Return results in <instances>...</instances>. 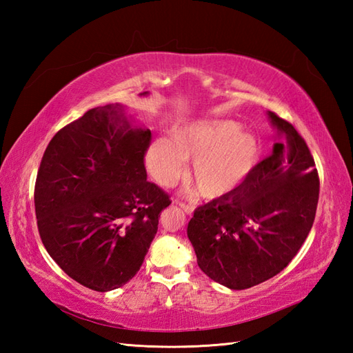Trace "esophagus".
Instances as JSON below:
<instances>
[{"label": "esophagus", "mask_w": 353, "mask_h": 353, "mask_svg": "<svg viewBox=\"0 0 353 353\" xmlns=\"http://www.w3.org/2000/svg\"><path fill=\"white\" fill-rule=\"evenodd\" d=\"M179 206H181L183 211L186 212V214H191L192 212V208L190 206V205H186V203H182V201H179Z\"/></svg>", "instance_id": "esophagus-1"}]
</instances>
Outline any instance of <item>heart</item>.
I'll return each mask as SVG.
<instances>
[{
    "mask_svg": "<svg viewBox=\"0 0 353 353\" xmlns=\"http://www.w3.org/2000/svg\"><path fill=\"white\" fill-rule=\"evenodd\" d=\"M259 139L229 119H203L177 127L168 138L152 141L148 171L161 185H171L192 163L191 181L200 197L216 199L234 191L256 168Z\"/></svg>",
    "mask_w": 353,
    "mask_h": 353,
    "instance_id": "b5f03b06",
    "label": "heart"
}]
</instances>
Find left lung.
I'll return each mask as SVG.
<instances>
[{"label": "left lung", "mask_w": 353, "mask_h": 353, "mask_svg": "<svg viewBox=\"0 0 353 353\" xmlns=\"http://www.w3.org/2000/svg\"><path fill=\"white\" fill-rule=\"evenodd\" d=\"M268 117L281 132L273 153L238 188L199 206L188 224L201 272L232 290L281 273L316 219L320 181L310 148L287 119Z\"/></svg>", "instance_id": "1"}]
</instances>
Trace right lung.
<instances>
[{
    "label": "right lung",
    "mask_w": 353,
    "mask_h": 353,
    "mask_svg": "<svg viewBox=\"0 0 353 353\" xmlns=\"http://www.w3.org/2000/svg\"><path fill=\"white\" fill-rule=\"evenodd\" d=\"M150 142L152 133L132 129L123 106L106 104L62 127L45 148L34 185L37 230L56 264L86 288L129 282L171 205L147 181Z\"/></svg>",
    "instance_id": "right-lung-1"
}]
</instances>
